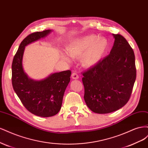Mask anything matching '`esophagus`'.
Instances as JSON below:
<instances>
[{"label":"esophagus","instance_id":"1","mask_svg":"<svg viewBox=\"0 0 148 148\" xmlns=\"http://www.w3.org/2000/svg\"><path fill=\"white\" fill-rule=\"evenodd\" d=\"M71 78H72L73 79H77L79 78L78 75L77 73H73L72 75H71Z\"/></svg>","mask_w":148,"mask_h":148}]
</instances>
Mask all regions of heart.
<instances>
[{
	"label": "heart",
	"mask_w": 148,
	"mask_h": 148,
	"mask_svg": "<svg viewBox=\"0 0 148 148\" xmlns=\"http://www.w3.org/2000/svg\"><path fill=\"white\" fill-rule=\"evenodd\" d=\"M108 46L107 40L96 35H88L73 40L67 46V52H62L64 60L70 62L71 57H81L84 67H91L102 59Z\"/></svg>",
	"instance_id": "heart-1"
}]
</instances>
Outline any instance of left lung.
Returning a JSON list of instances; mask_svg holds the SVG:
<instances>
[{
  "instance_id": "1",
  "label": "left lung",
  "mask_w": 148,
  "mask_h": 148,
  "mask_svg": "<svg viewBox=\"0 0 148 148\" xmlns=\"http://www.w3.org/2000/svg\"><path fill=\"white\" fill-rule=\"evenodd\" d=\"M112 35L109 54L83 73L85 102L97 114L112 112L126 104L136 77L133 49L122 35Z\"/></svg>"
}]
</instances>
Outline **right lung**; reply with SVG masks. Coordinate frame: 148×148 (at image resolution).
Returning <instances> with one entry per match:
<instances>
[{"label": "right lung", "mask_w": 148, "mask_h": 148, "mask_svg": "<svg viewBox=\"0 0 148 148\" xmlns=\"http://www.w3.org/2000/svg\"><path fill=\"white\" fill-rule=\"evenodd\" d=\"M52 31L47 29L29 34L20 44L12 65V86L25 108L42 117H52L60 111L64 92L70 81L71 71L52 73L41 80L30 78L23 68L25 46L46 37Z\"/></svg>", "instance_id": "add662e5"}]
</instances>
